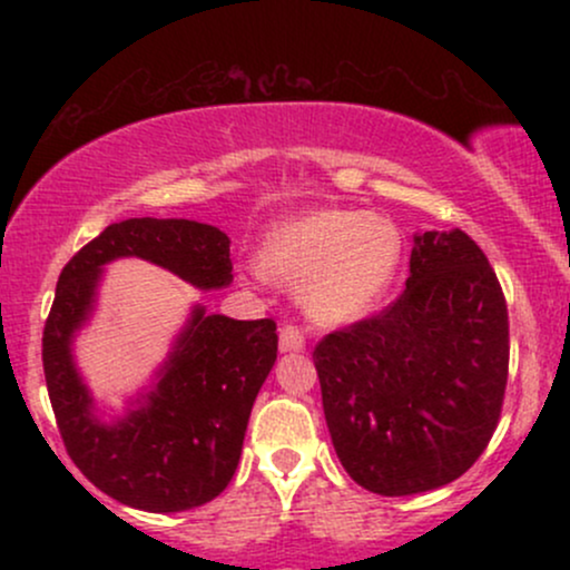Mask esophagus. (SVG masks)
Returning a JSON list of instances; mask_svg holds the SVG:
<instances>
[{"instance_id":"obj_1","label":"esophagus","mask_w":570,"mask_h":570,"mask_svg":"<svg viewBox=\"0 0 570 570\" xmlns=\"http://www.w3.org/2000/svg\"><path fill=\"white\" fill-rule=\"evenodd\" d=\"M278 348H281V353H299V351H303L305 348L303 332H299L297 326H292V324L281 326Z\"/></svg>"}]
</instances>
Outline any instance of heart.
I'll return each instance as SVG.
<instances>
[{
	"mask_svg": "<svg viewBox=\"0 0 570 570\" xmlns=\"http://www.w3.org/2000/svg\"><path fill=\"white\" fill-rule=\"evenodd\" d=\"M402 240L377 214L316 208L281 222L259 248V271L299 286V305L313 322L345 324L364 316L389 289Z\"/></svg>",
	"mask_w": 570,
	"mask_h": 570,
	"instance_id": "heart-1",
	"label": "heart"
}]
</instances>
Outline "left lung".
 Segmentation results:
<instances>
[{
    "label": "left lung",
    "mask_w": 570,
    "mask_h": 570,
    "mask_svg": "<svg viewBox=\"0 0 570 570\" xmlns=\"http://www.w3.org/2000/svg\"><path fill=\"white\" fill-rule=\"evenodd\" d=\"M332 444L353 482L415 495L453 482L488 448L509 372V316L463 230L415 233L407 289L313 351Z\"/></svg>",
    "instance_id": "8db88e82"
}]
</instances>
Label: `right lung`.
Segmentation results:
<instances>
[{"instance_id": "right-lung-1", "label": "right lung", "mask_w": 570, "mask_h": 570, "mask_svg": "<svg viewBox=\"0 0 570 570\" xmlns=\"http://www.w3.org/2000/svg\"><path fill=\"white\" fill-rule=\"evenodd\" d=\"M122 257L166 267L195 289H225L230 238L193 219L115 222L61 271L42 335L45 383L77 469L126 507L185 512L217 499L238 469L254 399L276 364V322L193 305L153 383L107 421L75 362V337L94 316L104 267Z\"/></svg>"}]
</instances>
